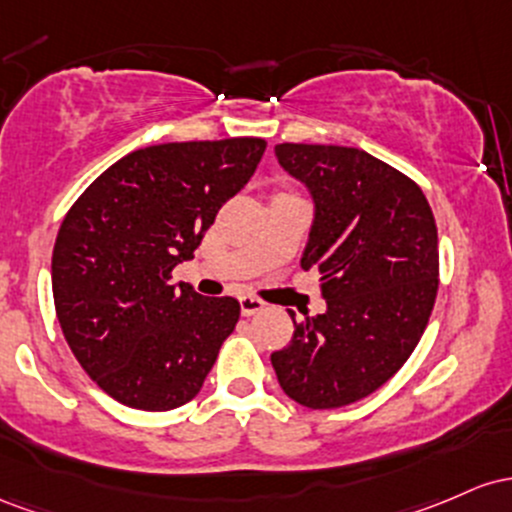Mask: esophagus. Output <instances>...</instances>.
<instances>
[{
    "instance_id": "1",
    "label": "esophagus",
    "mask_w": 512,
    "mask_h": 512,
    "mask_svg": "<svg viewBox=\"0 0 512 512\" xmlns=\"http://www.w3.org/2000/svg\"><path fill=\"white\" fill-rule=\"evenodd\" d=\"M239 307H241V314H244V317H254V314L266 309V302L258 300V297H254V295H241Z\"/></svg>"
}]
</instances>
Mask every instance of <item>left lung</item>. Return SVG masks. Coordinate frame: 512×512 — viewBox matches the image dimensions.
<instances>
[{
	"label": "left lung",
	"instance_id": "obj_1",
	"mask_svg": "<svg viewBox=\"0 0 512 512\" xmlns=\"http://www.w3.org/2000/svg\"><path fill=\"white\" fill-rule=\"evenodd\" d=\"M314 195L302 268H317L326 312L295 321L271 363L307 409H341L380 389L421 341L438 295V227L416 181L355 147H275Z\"/></svg>",
	"mask_w": 512,
	"mask_h": 512
}]
</instances>
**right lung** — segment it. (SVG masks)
Masks as SVG:
<instances>
[{
	"mask_svg": "<svg viewBox=\"0 0 512 512\" xmlns=\"http://www.w3.org/2000/svg\"><path fill=\"white\" fill-rule=\"evenodd\" d=\"M261 137L166 142L118 159L74 200L53 249L67 346L108 396L142 411L188 404L239 321L234 297L171 285L217 210L254 176Z\"/></svg>",
	"mask_w": 512,
	"mask_h": 512,
	"instance_id": "1",
	"label": "right lung"
}]
</instances>
